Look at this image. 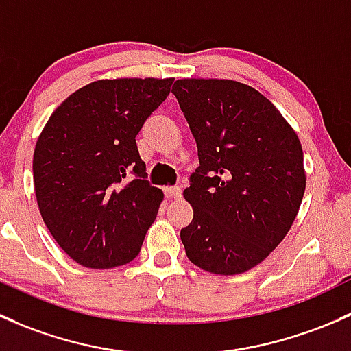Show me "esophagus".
Here are the masks:
<instances>
[{
    "label": "esophagus",
    "mask_w": 351,
    "mask_h": 351,
    "mask_svg": "<svg viewBox=\"0 0 351 351\" xmlns=\"http://www.w3.org/2000/svg\"><path fill=\"white\" fill-rule=\"evenodd\" d=\"M165 196L169 199H177L180 197V187H165Z\"/></svg>",
    "instance_id": "esophagus-1"
}]
</instances>
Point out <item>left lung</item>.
<instances>
[{
	"instance_id": "8db88e82",
	"label": "left lung",
	"mask_w": 351,
	"mask_h": 351,
	"mask_svg": "<svg viewBox=\"0 0 351 351\" xmlns=\"http://www.w3.org/2000/svg\"><path fill=\"white\" fill-rule=\"evenodd\" d=\"M172 93L197 143L199 167L180 230L194 265L219 276L254 269L291 230L306 191L299 136L280 111L243 82L177 79Z\"/></svg>"
}]
</instances>
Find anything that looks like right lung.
Segmentation results:
<instances>
[{
  "label": "right lung",
  "instance_id": "obj_1",
  "mask_svg": "<svg viewBox=\"0 0 351 351\" xmlns=\"http://www.w3.org/2000/svg\"><path fill=\"white\" fill-rule=\"evenodd\" d=\"M174 79H101L50 114L34 152L43 223L72 260L113 269L138 255L164 193L147 180L135 136Z\"/></svg>",
  "mask_w": 351,
  "mask_h": 351
}]
</instances>
